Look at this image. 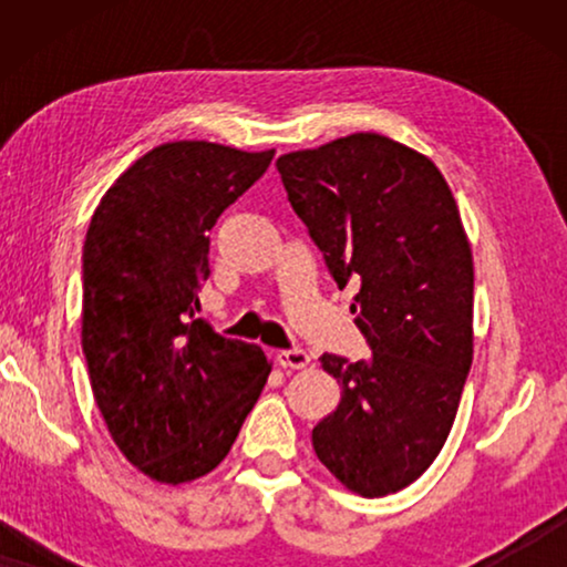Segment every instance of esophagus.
<instances>
[{"label": "esophagus", "instance_id": "34e87169", "mask_svg": "<svg viewBox=\"0 0 567 567\" xmlns=\"http://www.w3.org/2000/svg\"><path fill=\"white\" fill-rule=\"evenodd\" d=\"M276 361L284 369H305L309 363V353L301 351V348H286V351H278Z\"/></svg>", "mask_w": 567, "mask_h": 567}]
</instances>
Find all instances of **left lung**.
Masks as SVG:
<instances>
[{"label":"left lung","instance_id":"8db88e82","mask_svg":"<svg viewBox=\"0 0 567 567\" xmlns=\"http://www.w3.org/2000/svg\"><path fill=\"white\" fill-rule=\"evenodd\" d=\"M289 204L320 247L371 355H322L340 402L312 431L320 462L363 498L415 483L452 431L472 367L475 268L460 208L429 157L351 134L278 157Z\"/></svg>","mask_w":567,"mask_h":567}]
</instances>
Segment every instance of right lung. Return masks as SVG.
I'll return each instance as SVG.
<instances>
[{"label":"right lung","mask_w":567,"mask_h":567,"mask_svg":"<svg viewBox=\"0 0 567 567\" xmlns=\"http://www.w3.org/2000/svg\"><path fill=\"white\" fill-rule=\"evenodd\" d=\"M274 150L154 146L92 214L82 252V351L123 456L157 483L204 477L229 454L270 363L196 317L208 235Z\"/></svg>","instance_id":"add662e5"}]
</instances>
